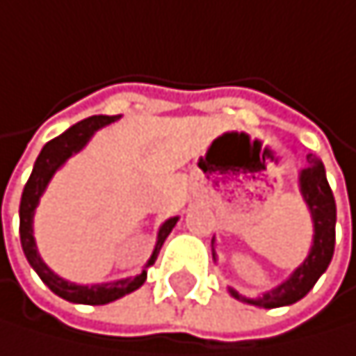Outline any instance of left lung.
I'll return each mask as SVG.
<instances>
[{
	"label": "left lung",
	"mask_w": 356,
	"mask_h": 356,
	"mask_svg": "<svg viewBox=\"0 0 356 356\" xmlns=\"http://www.w3.org/2000/svg\"><path fill=\"white\" fill-rule=\"evenodd\" d=\"M299 188L303 194V200L307 204V209L312 213L314 222V239L312 248L305 261L291 273L289 280H284L280 286H275L273 291H267L265 295L256 297V299H245L237 291L228 289V293L241 299L250 305L258 307H282V305H291L303 299L312 289L314 284L318 282V277L327 271L331 258H333V248H335V198L327 181V172L323 162L316 156H307V166L299 172ZM211 254L216 261V248L211 241Z\"/></svg>",
	"instance_id": "obj_1"
}]
</instances>
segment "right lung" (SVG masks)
Returning <instances> with one entry per match:
<instances>
[{"instance_id": "add662e5", "label": "right lung", "mask_w": 356, "mask_h": 356, "mask_svg": "<svg viewBox=\"0 0 356 356\" xmlns=\"http://www.w3.org/2000/svg\"><path fill=\"white\" fill-rule=\"evenodd\" d=\"M115 119L117 117L93 115V117H87V119L79 121V124H74L72 128H67L57 138L49 140L42 147V152H40V156H38V160L33 164V170H31L29 179L25 184L23 196H21V207H19L21 226H19V232H21V245H23V252H25V258L29 261V265L33 267V271L40 275V280H42L57 297L70 301V303L104 305V303L117 301L124 295H130L136 289H140V286L145 284V280H147V271L145 269L152 267L156 263L162 243L170 235V230L175 228L177 220H179V218H170V220H166L160 226L156 248H154L152 256H149V261H147L143 273H138L136 277L115 280V282H106V284L81 286V284L67 282V280L59 277L57 273H53L49 269V265L42 261V258H40L38 248H35V239H33V213H35V207H38V202H40V196L44 194L49 181L53 179V175L65 164V160L72 158L74 154H79L95 132H98L100 128H104V126H108V124H113Z\"/></svg>"}]
</instances>
